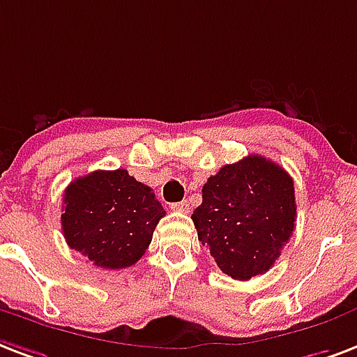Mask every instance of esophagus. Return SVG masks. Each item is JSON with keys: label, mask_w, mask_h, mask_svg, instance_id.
<instances>
[{"label": "esophagus", "mask_w": 357, "mask_h": 357, "mask_svg": "<svg viewBox=\"0 0 357 357\" xmlns=\"http://www.w3.org/2000/svg\"><path fill=\"white\" fill-rule=\"evenodd\" d=\"M172 209H176V211H189V202L187 200H183V202H176L172 204Z\"/></svg>", "instance_id": "1"}]
</instances>
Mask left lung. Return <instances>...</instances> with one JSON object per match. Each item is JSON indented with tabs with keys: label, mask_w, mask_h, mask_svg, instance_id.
<instances>
[{
	"label": "left lung",
	"mask_w": 357,
	"mask_h": 357,
	"mask_svg": "<svg viewBox=\"0 0 357 357\" xmlns=\"http://www.w3.org/2000/svg\"><path fill=\"white\" fill-rule=\"evenodd\" d=\"M192 222L222 273H266L294 232L296 197L287 170L262 155L225 165L204 183Z\"/></svg>",
	"instance_id": "8db88e82"
}]
</instances>
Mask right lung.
<instances>
[{
  "mask_svg": "<svg viewBox=\"0 0 357 357\" xmlns=\"http://www.w3.org/2000/svg\"><path fill=\"white\" fill-rule=\"evenodd\" d=\"M61 228L70 249L93 266L123 269L151 243L165 209L148 185L127 170H95L65 189Z\"/></svg>",
  "mask_w": 357,
  "mask_h": 357,
  "instance_id": "add662e5",
  "label": "right lung"
}]
</instances>
